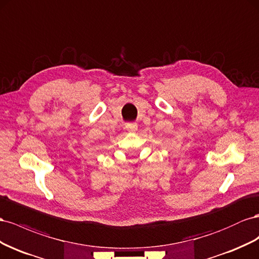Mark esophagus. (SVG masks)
Returning <instances> with one entry per match:
<instances>
[{
  "label": "esophagus",
  "mask_w": 259,
  "mask_h": 259,
  "mask_svg": "<svg viewBox=\"0 0 259 259\" xmlns=\"http://www.w3.org/2000/svg\"><path fill=\"white\" fill-rule=\"evenodd\" d=\"M125 129L129 132H136L138 129V124L136 122H131V123H125Z\"/></svg>",
  "instance_id": "34e87169"
}]
</instances>
